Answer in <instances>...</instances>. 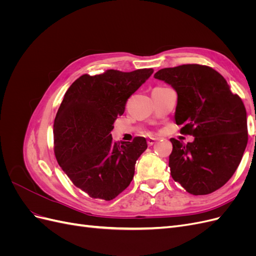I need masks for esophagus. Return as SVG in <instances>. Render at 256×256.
Masks as SVG:
<instances>
[{
	"mask_svg": "<svg viewBox=\"0 0 256 256\" xmlns=\"http://www.w3.org/2000/svg\"><path fill=\"white\" fill-rule=\"evenodd\" d=\"M157 140L158 138H147V144H148L150 146H152V144H154L157 142Z\"/></svg>",
	"mask_w": 256,
	"mask_h": 256,
	"instance_id": "esophagus-1",
	"label": "esophagus"
}]
</instances>
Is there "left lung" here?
<instances>
[{
    "label": "left lung",
    "mask_w": 256,
    "mask_h": 256,
    "mask_svg": "<svg viewBox=\"0 0 256 256\" xmlns=\"http://www.w3.org/2000/svg\"><path fill=\"white\" fill-rule=\"evenodd\" d=\"M154 79L177 92L174 118L180 132L194 136L171 138L168 166L173 180L193 196L209 194L226 184L237 170L248 143L246 111L226 80L214 69L188 64L160 69Z\"/></svg>",
    "instance_id": "1"
}]
</instances>
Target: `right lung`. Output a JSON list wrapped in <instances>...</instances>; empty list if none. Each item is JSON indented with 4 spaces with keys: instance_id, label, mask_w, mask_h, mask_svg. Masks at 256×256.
Here are the masks:
<instances>
[{
    "instance_id": "add662e5",
    "label": "right lung",
    "mask_w": 256,
    "mask_h": 256,
    "mask_svg": "<svg viewBox=\"0 0 256 256\" xmlns=\"http://www.w3.org/2000/svg\"><path fill=\"white\" fill-rule=\"evenodd\" d=\"M152 72L83 74L66 92L54 120V152L72 182L92 198L113 200L132 180L136 162L147 148L145 138L116 143L111 131L127 99Z\"/></svg>"
}]
</instances>
